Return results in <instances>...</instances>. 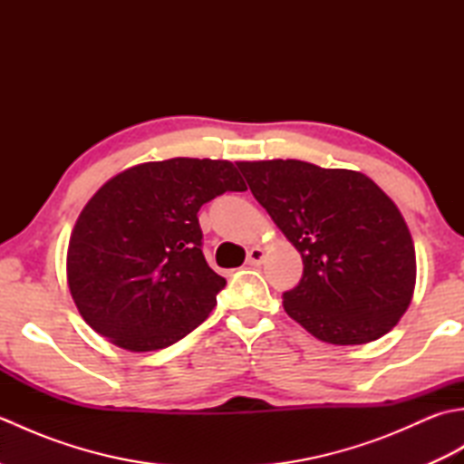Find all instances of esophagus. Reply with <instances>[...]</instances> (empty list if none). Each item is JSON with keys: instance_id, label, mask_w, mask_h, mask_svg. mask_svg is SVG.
<instances>
[{"instance_id": "34e87169", "label": "esophagus", "mask_w": 464, "mask_h": 464, "mask_svg": "<svg viewBox=\"0 0 464 464\" xmlns=\"http://www.w3.org/2000/svg\"><path fill=\"white\" fill-rule=\"evenodd\" d=\"M265 259V249L263 247H251L247 253V263L249 265H261Z\"/></svg>"}]
</instances>
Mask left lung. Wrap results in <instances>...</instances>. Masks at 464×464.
<instances>
[{
  "mask_svg": "<svg viewBox=\"0 0 464 464\" xmlns=\"http://www.w3.org/2000/svg\"><path fill=\"white\" fill-rule=\"evenodd\" d=\"M249 189L303 259L283 307L313 337L364 344L405 314L415 243L395 201L367 175L299 160L237 161Z\"/></svg>",
  "mask_w": 464,
  "mask_h": 464,
  "instance_id": "8db88e82",
  "label": "left lung"
}]
</instances>
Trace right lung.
Listing matches in <instances>:
<instances>
[{
    "instance_id": "1",
    "label": "right lung",
    "mask_w": 464,
    "mask_h": 464,
    "mask_svg": "<svg viewBox=\"0 0 464 464\" xmlns=\"http://www.w3.org/2000/svg\"><path fill=\"white\" fill-rule=\"evenodd\" d=\"M225 160L127 167L85 203L67 245V287L90 327L131 353L165 349L209 317L225 279L207 265L197 211L245 191Z\"/></svg>"
}]
</instances>
